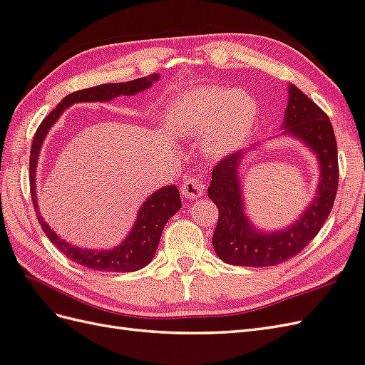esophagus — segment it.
Instances as JSON below:
<instances>
[{"instance_id":"1","label":"esophagus","mask_w":365,"mask_h":365,"mask_svg":"<svg viewBox=\"0 0 365 365\" xmlns=\"http://www.w3.org/2000/svg\"><path fill=\"white\" fill-rule=\"evenodd\" d=\"M180 191L185 199H197L205 192V183L199 179H188L180 186Z\"/></svg>"}]
</instances>
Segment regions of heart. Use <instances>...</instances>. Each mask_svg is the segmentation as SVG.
Segmentation results:
<instances>
[{
    "mask_svg": "<svg viewBox=\"0 0 365 365\" xmlns=\"http://www.w3.org/2000/svg\"><path fill=\"white\" fill-rule=\"evenodd\" d=\"M256 115V103L245 92L199 88L177 97L168 106L165 118L174 134L205 138V153L222 157L247 142Z\"/></svg>",
    "mask_w": 365,
    "mask_h": 365,
    "instance_id": "b5f03b06",
    "label": "heart"
}]
</instances>
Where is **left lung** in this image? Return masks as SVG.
Here are the masks:
<instances>
[{
    "label": "left lung",
    "instance_id": "left-lung-1",
    "mask_svg": "<svg viewBox=\"0 0 365 365\" xmlns=\"http://www.w3.org/2000/svg\"><path fill=\"white\" fill-rule=\"evenodd\" d=\"M282 134L293 135L316 154L321 168L316 197L293 225L274 232L259 231L245 214L239 170L250 151L232 153L214 166L208 197L217 205L219 220L212 247L223 262L240 267H273L310 244L329 217L339 182L338 145L330 118L294 85L288 86Z\"/></svg>",
    "mask_w": 365,
    "mask_h": 365
}]
</instances>
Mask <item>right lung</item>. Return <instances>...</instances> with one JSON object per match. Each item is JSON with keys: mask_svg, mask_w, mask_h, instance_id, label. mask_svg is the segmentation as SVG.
<instances>
[{"mask_svg": "<svg viewBox=\"0 0 365 365\" xmlns=\"http://www.w3.org/2000/svg\"><path fill=\"white\" fill-rule=\"evenodd\" d=\"M158 80V73H153L149 77L137 78L126 83H109V85H100L88 89H81L72 92L64 97L58 106L55 108L51 114L46 117L41 125L38 126L32 142L31 149V162H29V179H31V194L32 203L36 212L40 225L44 235L49 237L52 244L57 247L61 253L69 257L73 262L83 265L91 269H98V272H114V273H128L137 272V269L146 267L151 262L155 250L160 242L162 231L174 214L180 210L182 200L180 192L177 186L168 185L163 188L157 190L153 195H149L146 202L140 207L137 220L128 237L121 244L112 250H86L71 245L69 242L61 239L57 232L52 231L51 227L40 216L38 203H36L35 192V174L36 163H38L40 149L44 142V137L48 135L52 125L60 118L64 109L72 106L73 103L81 101H109L120 96H134L137 92H142L151 88L154 81Z\"/></svg>", "mask_w": 365, "mask_h": 365, "instance_id": "add662e5", "label": "right lung"}]
</instances>
